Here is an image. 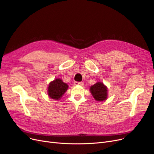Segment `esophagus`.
Here are the masks:
<instances>
[{
  "instance_id": "obj_1",
  "label": "esophagus",
  "mask_w": 154,
  "mask_h": 154,
  "mask_svg": "<svg viewBox=\"0 0 154 154\" xmlns=\"http://www.w3.org/2000/svg\"><path fill=\"white\" fill-rule=\"evenodd\" d=\"M74 85H80V86H83V82H74Z\"/></svg>"
}]
</instances>
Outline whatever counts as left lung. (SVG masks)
Instances as JSON below:
<instances>
[{
	"label": "left lung",
	"mask_w": 154,
	"mask_h": 154,
	"mask_svg": "<svg viewBox=\"0 0 154 154\" xmlns=\"http://www.w3.org/2000/svg\"><path fill=\"white\" fill-rule=\"evenodd\" d=\"M90 91L94 98L97 101H102L107 97V88L102 82H97L90 88Z\"/></svg>",
	"instance_id": "obj_1"
}]
</instances>
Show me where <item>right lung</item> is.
<instances>
[{"mask_svg":"<svg viewBox=\"0 0 154 154\" xmlns=\"http://www.w3.org/2000/svg\"><path fill=\"white\" fill-rule=\"evenodd\" d=\"M68 88V85L60 78H57L50 82L48 87V95L53 100H60Z\"/></svg>","mask_w":154,"mask_h":154,"instance_id":"obj_1","label":"right lung"}]
</instances>
